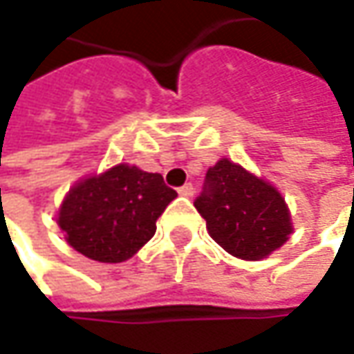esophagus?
Returning <instances> with one entry per match:
<instances>
[{
    "instance_id": "esophagus-1",
    "label": "esophagus",
    "mask_w": 354,
    "mask_h": 354,
    "mask_svg": "<svg viewBox=\"0 0 354 354\" xmlns=\"http://www.w3.org/2000/svg\"><path fill=\"white\" fill-rule=\"evenodd\" d=\"M178 194H180V196H184V198H192L194 186L192 184H184L182 188H178Z\"/></svg>"
}]
</instances>
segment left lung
<instances>
[{
    "instance_id": "8db88e82",
    "label": "left lung",
    "mask_w": 354,
    "mask_h": 354,
    "mask_svg": "<svg viewBox=\"0 0 354 354\" xmlns=\"http://www.w3.org/2000/svg\"><path fill=\"white\" fill-rule=\"evenodd\" d=\"M207 234L227 254L259 261L293 234L291 214L279 190L236 162L220 158L194 202Z\"/></svg>"
}]
</instances>
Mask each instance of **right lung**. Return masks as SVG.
Listing matches in <instances>:
<instances>
[{
  "label": "right lung",
  "instance_id": "1",
  "mask_svg": "<svg viewBox=\"0 0 354 354\" xmlns=\"http://www.w3.org/2000/svg\"><path fill=\"white\" fill-rule=\"evenodd\" d=\"M176 196L160 174L116 164L79 180L59 207L57 223L79 254L120 263L154 236L156 220Z\"/></svg>",
  "mask_w": 354,
  "mask_h": 354
}]
</instances>
